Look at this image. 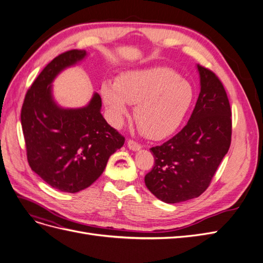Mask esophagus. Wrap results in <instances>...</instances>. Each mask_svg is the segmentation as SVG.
<instances>
[{
    "label": "esophagus",
    "instance_id": "34e87169",
    "mask_svg": "<svg viewBox=\"0 0 263 263\" xmlns=\"http://www.w3.org/2000/svg\"><path fill=\"white\" fill-rule=\"evenodd\" d=\"M127 147H128V148H129L130 150H133V151H138V150L141 149V145H139L138 142L134 141V140H132V139H129L128 141H127Z\"/></svg>",
    "mask_w": 263,
    "mask_h": 263
}]
</instances>
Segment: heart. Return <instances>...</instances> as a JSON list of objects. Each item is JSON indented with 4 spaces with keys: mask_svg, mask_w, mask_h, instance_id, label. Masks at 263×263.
Instances as JSON below:
<instances>
[{
    "mask_svg": "<svg viewBox=\"0 0 263 263\" xmlns=\"http://www.w3.org/2000/svg\"><path fill=\"white\" fill-rule=\"evenodd\" d=\"M102 98L110 121L121 126L128 113V103L135 106V121L148 138L168 136L184 121L193 105V85L170 68L154 67L129 70L116 83L102 86Z\"/></svg>",
    "mask_w": 263,
    "mask_h": 263,
    "instance_id": "1",
    "label": "heart"
}]
</instances>
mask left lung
Instances as JSON below:
<instances>
[{
	"instance_id": "left-lung-1",
	"label": "left lung",
	"mask_w": 263,
	"mask_h": 263,
	"mask_svg": "<svg viewBox=\"0 0 263 263\" xmlns=\"http://www.w3.org/2000/svg\"><path fill=\"white\" fill-rule=\"evenodd\" d=\"M197 70L201 91L187 124L164 144L150 149L155 164L145 183L164 203L200 196L232 141V110L224 85L213 71L200 65Z\"/></svg>"
}]
</instances>
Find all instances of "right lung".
<instances>
[{"instance_id": "right-lung-1", "label": "right lung", "mask_w": 263, "mask_h": 263, "mask_svg": "<svg viewBox=\"0 0 263 263\" xmlns=\"http://www.w3.org/2000/svg\"><path fill=\"white\" fill-rule=\"evenodd\" d=\"M85 55V50L73 49L50 61L28 89L21 112L29 166L47 184L67 193L97 181L125 142L101 114L99 93L80 108H63L53 100L54 78Z\"/></svg>"}]
</instances>
